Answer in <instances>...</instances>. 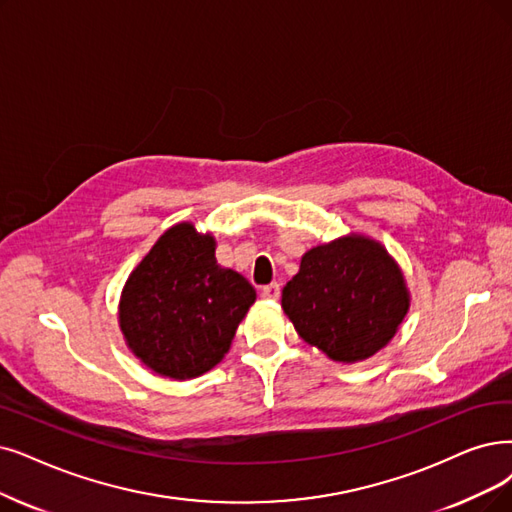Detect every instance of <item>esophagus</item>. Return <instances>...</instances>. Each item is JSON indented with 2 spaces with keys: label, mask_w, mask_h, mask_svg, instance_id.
I'll list each match as a JSON object with an SVG mask.
<instances>
[{
  "label": "esophagus",
  "mask_w": 512,
  "mask_h": 512,
  "mask_svg": "<svg viewBox=\"0 0 512 512\" xmlns=\"http://www.w3.org/2000/svg\"><path fill=\"white\" fill-rule=\"evenodd\" d=\"M260 296H262L264 300H279V296H281L279 283H269V285H264V288L260 290Z\"/></svg>",
  "instance_id": "1"
}]
</instances>
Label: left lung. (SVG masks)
<instances>
[{
	"label": "left lung",
	"instance_id": "left-lung-1",
	"mask_svg": "<svg viewBox=\"0 0 512 512\" xmlns=\"http://www.w3.org/2000/svg\"><path fill=\"white\" fill-rule=\"evenodd\" d=\"M410 290L384 245L363 233L304 252L281 292V309L298 336L336 363L374 357L399 332Z\"/></svg>",
	"mask_w": 512,
	"mask_h": 512
}]
</instances>
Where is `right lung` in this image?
Listing matches in <instances>:
<instances>
[{
    "mask_svg": "<svg viewBox=\"0 0 512 512\" xmlns=\"http://www.w3.org/2000/svg\"><path fill=\"white\" fill-rule=\"evenodd\" d=\"M254 300L252 283L216 262L214 235L178 222L130 273L117 319L142 365L182 382L224 359Z\"/></svg>",
    "mask_w": 512,
    "mask_h": 512,
    "instance_id": "add662e5",
    "label": "right lung"
}]
</instances>
